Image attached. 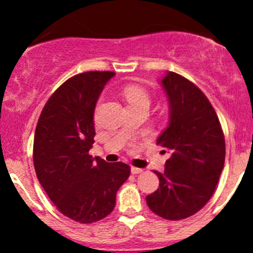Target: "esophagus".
<instances>
[{
    "label": "esophagus",
    "mask_w": 253,
    "mask_h": 253,
    "mask_svg": "<svg viewBox=\"0 0 253 253\" xmlns=\"http://www.w3.org/2000/svg\"><path fill=\"white\" fill-rule=\"evenodd\" d=\"M130 172H132L133 175H136V173H140V172H143V169H140V168H135V167H132V168H130Z\"/></svg>",
    "instance_id": "34e87169"
}]
</instances>
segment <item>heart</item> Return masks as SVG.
Listing matches in <instances>:
<instances>
[{
  "mask_svg": "<svg viewBox=\"0 0 253 253\" xmlns=\"http://www.w3.org/2000/svg\"><path fill=\"white\" fill-rule=\"evenodd\" d=\"M124 96L126 98L127 103L129 107L136 106V104H149L150 103V97L147 95V92L145 91L143 88L138 85H127L124 89Z\"/></svg>",
  "mask_w": 253,
  "mask_h": 253,
  "instance_id": "b5f03b06",
  "label": "heart"
}]
</instances>
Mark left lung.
<instances>
[{
  "mask_svg": "<svg viewBox=\"0 0 253 253\" xmlns=\"http://www.w3.org/2000/svg\"><path fill=\"white\" fill-rule=\"evenodd\" d=\"M169 100V126L157 144L170 151L149 208L168 220L197 213L213 195L225 164V136L215 110L193 82L168 71L161 81Z\"/></svg>",
  "mask_w": 253,
  "mask_h": 253,
  "instance_id": "obj_1",
  "label": "left lung"
}]
</instances>
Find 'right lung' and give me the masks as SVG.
<instances>
[{"instance_id":"right-lung-1","label":"right lung","mask_w":253,"mask_h":253,"mask_svg":"<svg viewBox=\"0 0 253 253\" xmlns=\"http://www.w3.org/2000/svg\"><path fill=\"white\" fill-rule=\"evenodd\" d=\"M114 75L89 71L65 81L46 102L34 134L33 163L40 184L60 213L81 223L109 215L130 173L123 162L107 163L89 155L95 107Z\"/></svg>"}]
</instances>
